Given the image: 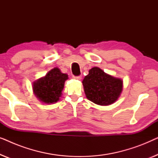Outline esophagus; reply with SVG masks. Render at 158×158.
I'll use <instances>...</instances> for the list:
<instances>
[{
	"mask_svg": "<svg viewBox=\"0 0 158 158\" xmlns=\"http://www.w3.org/2000/svg\"><path fill=\"white\" fill-rule=\"evenodd\" d=\"M73 78L75 80H81L82 76L81 75H78V76H73Z\"/></svg>",
	"mask_w": 158,
	"mask_h": 158,
	"instance_id": "1",
	"label": "esophagus"
}]
</instances>
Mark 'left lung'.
<instances>
[{"label": "left lung", "instance_id": "left-lung-1", "mask_svg": "<svg viewBox=\"0 0 158 158\" xmlns=\"http://www.w3.org/2000/svg\"><path fill=\"white\" fill-rule=\"evenodd\" d=\"M82 83L86 98L100 106H109L117 101L123 88L122 79L106 74L97 67L90 69Z\"/></svg>", "mask_w": 158, "mask_h": 158}]
</instances>
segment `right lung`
Instances as JSON below:
<instances>
[{"label":"right lung","mask_w":158,"mask_h":158,"mask_svg":"<svg viewBox=\"0 0 158 158\" xmlns=\"http://www.w3.org/2000/svg\"><path fill=\"white\" fill-rule=\"evenodd\" d=\"M68 75L62 73L59 68L52 69L44 77L33 83V91L36 98L43 103H55L60 100Z\"/></svg>","instance_id":"obj_1"}]
</instances>
